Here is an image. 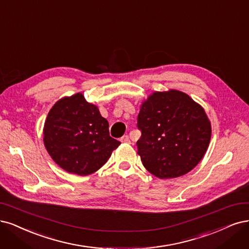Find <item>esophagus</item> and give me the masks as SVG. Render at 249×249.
<instances>
[{"label": "esophagus", "instance_id": "1", "mask_svg": "<svg viewBox=\"0 0 249 249\" xmlns=\"http://www.w3.org/2000/svg\"><path fill=\"white\" fill-rule=\"evenodd\" d=\"M121 142H123V143H130V138H128L127 135H124V136H123L122 138H121Z\"/></svg>", "mask_w": 249, "mask_h": 249}]
</instances>
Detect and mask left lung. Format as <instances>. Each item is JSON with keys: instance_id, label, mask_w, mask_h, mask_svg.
I'll list each match as a JSON object with an SVG mask.
<instances>
[{"instance_id": "1", "label": "left lung", "mask_w": 249, "mask_h": 249, "mask_svg": "<svg viewBox=\"0 0 249 249\" xmlns=\"http://www.w3.org/2000/svg\"><path fill=\"white\" fill-rule=\"evenodd\" d=\"M137 126L138 154L148 172L160 179L192 171L206 152L211 124L202 106L186 93L156 91L142 103Z\"/></svg>"}]
</instances>
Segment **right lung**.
<instances>
[{
	"label": "right lung",
	"instance_id": "add662e5",
	"mask_svg": "<svg viewBox=\"0 0 249 249\" xmlns=\"http://www.w3.org/2000/svg\"><path fill=\"white\" fill-rule=\"evenodd\" d=\"M44 145L49 156L69 173L80 176L98 171L121 142L109 134V124L97 106L80 92L58 100L44 124Z\"/></svg>",
	"mask_w": 249,
	"mask_h": 249
}]
</instances>
